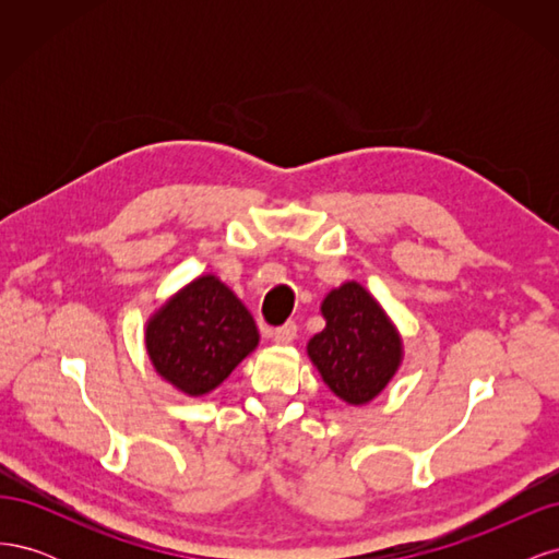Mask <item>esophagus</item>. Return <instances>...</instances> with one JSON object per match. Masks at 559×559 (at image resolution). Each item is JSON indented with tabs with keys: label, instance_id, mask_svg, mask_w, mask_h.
Segmentation results:
<instances>
[{
	"label": "esophagus",
	"instance_id": "esophagus-1",
	"mask_svg": "<svg viewBox=\"0 0 559 559\" xmlns=\"http://www.w3.org/2000/svg\"><path fill=\"white\" fill-rule=\"evenodd\" d=\"M296 331H298V326L294 324V321H286L284 326L275 329L270 335H273V341H275L277 345H289V343L296 341Z\"/></svg>",
	"mask_w": 559,
	"mask_h": 559
}]
</instances>
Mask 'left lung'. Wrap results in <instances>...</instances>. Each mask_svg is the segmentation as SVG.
<instances>
[{
  "label": "left lung",
  "instance_id": "1",
  "mask_svg": "<svg viewBox=\"0 0 559 559\" xmlns=\"http://www.w3.org/2000/svg\"><path fill=\"white\" fill-rule=\"evenodd\" d=\"M321 314L326 329L308 343V357L321 380L345 403L373 401L403 359V343L392 319L359 282L333 289L321 302Z\"/></svg>",
  "mask_w": 559,
  "mask_h": 559
}]
</instances>
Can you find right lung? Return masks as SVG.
<instances>
[{
	"label": "right lung",
	"mask_w": 559,
	"mask_h": 559,
	"mask_svg": "<svg viewBox=\"0 0 559 559\" xmlns=\"http://www.w3.org/2000/svg\"><path fill=\"white\" fill-rule=\"evenodd\" d=\"M156 373L189 396L210 394L259 345L253 317L216 275L186 284L146 321Z\"/></svg>",
	"instance_id": "right-lung-1"
}]
</instances>
